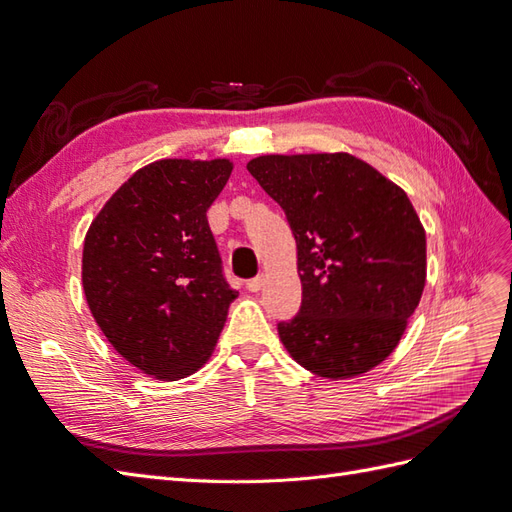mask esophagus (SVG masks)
<instances>
[{"label": "esophagus", "mask_w": 512, "mask_h": 512, "mask_svg": "<svg viewBox=\"0 0 512 512\" xmlns=\"http://www.w3.org/2000/svg\"><path fill=\"white\" fill-rule=\"evenodd\" d=\"M245 286H247V290H250V292H258L262 286H265V275L254 277V280H250Z\"/></svg>", "instance_id": "obj_1"}]
</instances>
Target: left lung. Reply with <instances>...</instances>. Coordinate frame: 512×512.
I'll return each mask as SVG.
<instances>
[{"label": "left lung", "instance_id": "obj_1", "mask_svg": "<svg viewBox=\"0 0 512 512\" xmlns=\"http://www.w3.org/2000/svg\"><path fill=\"white\" fill-rule=\"evenodd\" d=\"M247 170L297 241L303 301L277 324L284 348L320 378L374 369L397 348L425 288V228L408 194L350 153L258 156Z\"/></svg>", "mask_w": 512, "mask_h": 512}]
</instances>
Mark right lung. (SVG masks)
Wrapping results in <instances>:
<instances>
[{"mask_svg": "<svg viewBox=\"0 0 512 512\" xmlns=\"http://www.w3.org/2000/svg\"><path fill=\"white\" fill-rule=\"evenodd\" d=\"M230 173L226 158L147 164L87 230V305L113 348L147 376L179 380L203 367L237 299L207 222Z\"/></svg>", "mask_w": 512, "mask_h": 512, "instance_id": "1", "label": "right lung"}]
</instances>
